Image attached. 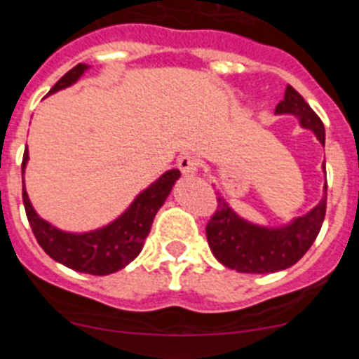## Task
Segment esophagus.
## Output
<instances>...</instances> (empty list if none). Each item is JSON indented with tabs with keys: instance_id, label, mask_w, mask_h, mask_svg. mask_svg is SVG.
Listing matches in <instances>:
<instances>
[{
	"instance_id": "34e87169",
	"label": "esophagus",
	"mask_w": 359,
	"mask_h": 359,
	"mask_svg": "<svg viewBox=\"0 0 359 359\" xmlns=\"http://www.w3.org/2000/svg\"><path fill=\"white\" fill-rule=\"evenodd\" d=\"M198 159L195 156H189V154H186V156H182L179 159V168L184 175H195L198 172Z\"/></svg>"
}]
</instances>
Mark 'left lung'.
<instances>
[{"label":"left lung","mask_w":359,"mask_h":359,"mask_svg":"<svg viewBox=\"0 0 359 359\" xmlns=\"http://www.w3.org/2000/svg\"><path fill=\"white\" fill-rule=\"evenodd\" d=\"M276 112L297 116L300 125L315 132L318 141L325 144L322 119L292 86L286 87L284 100L277 103ZM216 211L205 225L208 243L216 259L236 272L272 273L293 266L316 240L325 218L327 182L324 198L313 211L280 229L248 224L236 215L219 195L216 196Z\"/></svg>","instance_id":"8db88e82"}]
</instances>
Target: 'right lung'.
I'll return each mask as SVG.
<instances>
[{
  "label": "right lung",
  "instance_id": "right-lung-1",
  "mask_svg": "<svg viewBox=\"0 0 359 359\" xmlns=\"http://www.w3.org/2000/svg\"><path fill=\"white\" fill-rule=\"evenodd\" d=\"M86 69V64H76L51 87L50 95L75 83ZM27 161L28 148L22 156V173L27 168ZM179 177V170L166 172L148 189H144L118 219H114L107 227L83 232V234L62 232L44 222L43 218H39V215L32 208L27 191H25V180H22V202H25V211H27V218L30 222L35 240L51 259L71 268V270H76V272L91 273V276H109V273H114L125 268L130 261L140 256L144 240L154 224V218Z\"/></svg>",
  "mask_w": 359,
  "mask_h": 359
}]
</instances>
